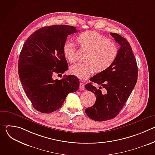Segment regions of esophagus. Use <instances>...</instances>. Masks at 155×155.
<instances>
[{
	"mask_svg": "<svg viewBox=\"0 0 155 155\" xmlns=\"http://www.w3.org/2000/svg\"><path fill=\"white\" fill-rule=\"evenodd\" d=\"M85 89L84 87V84L83 83H80V90H84Z\"/></svg>",
	"mask_w": 155,
	"mask_h": 155,
	"instance_id": "esophagus-1",
	"label": "esophagus"
}]
</instances>
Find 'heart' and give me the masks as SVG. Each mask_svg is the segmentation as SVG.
<instances>
[{"instance_id": "obj_1", "label": "heart", "mask_w": 155, "mask_h": 155, "mask_svg": "<svg viewBox=\"0 0 155 155\" xmlns=\"http://www.w3.org/2000/svg\"><path fill=\"white\" fill-rule=\"evenodd\" d=\"M76 40L81 48L88 50L85 62L75 64L70 68L71 72L80 79L86 78L94 71L97 72L104 71L112 65L117 57L118 51L115 44L96 31L82 33ZM62 51L69 62L75 61V47L73 43L65 41Z\"/></svg>"}]
</instances>
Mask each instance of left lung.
I'll list each match as a JSON object with an SVG mask.
<instances>
[{
    "mask_svg": "<svg viewBox=\"0 0 155 155\" xmlns=\"http://www.w3.org/2000/svg\"><path fill=\"white\" fill-rule=\"evenodd\" d=\"M120 45L117 57L110 67L91 77V83L85 85L86 89L96 96L95 104L85 110L91 119L104 121L116 117L125 105L136 86L138 77L137 64L127 40L116 33H110ZM104 90H101V87Z\"/></svg>",
    "mask_w": 155,
    "mask_h": 155,
    "instance_id": "1",
    "label": "left lung"
}]
</instances>
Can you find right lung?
Returning <instances> with one entry per match:
<instances>
[{
	"label": "right lung",
	"instance_id": "1",
	"mask_svg": "<svg viewBox=\"0 0 155 155\" xmlns=\"http://www.w3.org/2000/svg\"><path fill=\"white\" fill-rule=\"evenodd\" d=\"M77 32L72 26H45L25 42L18 61L19 77L34 108L41 113L56 111L70 93L78 90L80 81L75 75L53 78L54 73L60 75L68 69L62 47L68 36Z\"/></svg>",
	"mask_w": 155,
	"mask_h": 155
}]
</instances>
